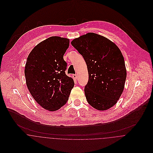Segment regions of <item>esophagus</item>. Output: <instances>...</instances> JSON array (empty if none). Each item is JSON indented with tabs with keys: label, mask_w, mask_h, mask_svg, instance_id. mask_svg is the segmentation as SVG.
I'll list each match as a JSON object with an SVG mask.
<instances>
[{
	"label": "esophagus",
	"mask_w": 153,
	"mask_h": 153,
	"mask_svg": "<svg viewBox=\"0 0 153 153\" xmlns=\"http://www.w3.org/2000/svg\"><path fill=\"white\" fill-rule=\"evenodd\" d=\"M73 78H74V79H77V75L76 74L73 75Z\"/></svg>",
	"instance_id": "1"
}]
</instances>
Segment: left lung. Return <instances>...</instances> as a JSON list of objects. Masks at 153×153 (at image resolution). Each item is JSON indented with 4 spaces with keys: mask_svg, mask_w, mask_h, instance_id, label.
Returning a JSON list of instances; mask_svg holds the SVG:
<instances>
[{
    "mask_svg": "<svg viewBox=\"0 0 153 153\" xmlns=\"http://www.w3.org/2000/svg\"><path fill=\"white\" fill-rule=\"evenodd\" d=\"M71 45L87 65L89 79L84 92L88 102L100 111L111 108L121 97L127 77L121 51L107 38L94 33L74 39Z\"/></svg>",
    "mask_w": 153,
    "mask_h": 153,
    "instance_id": "left-lung-1",
    "label": "left lung"
}]
</instances>
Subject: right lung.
I'll use <instances>...</instances> for the list:
<instances>
[{
	"instance_id": "1",
	"label": "right lung",
	"mask_w": 153,
	"mask_h": 153,
	"mask_svg": "<svg viewBox=\"0 0 153 153\" xmlns=\"http://www.w3.org/2000/svg\"><path fill=\"white\" fill-rule=\"evenodd\" d=\"M69 39L51 36L30 52L25 67L26 83L34 100L42 108L55 111L68 100L74 82L65 74L63 57Z\"/></svg>"
}]
</instances>
